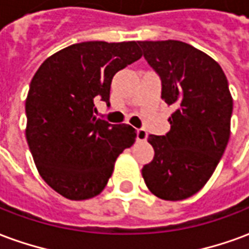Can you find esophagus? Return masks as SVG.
<instances>
[{
    "label": "esophagus",
    "mask_w": 249,
    "mask_h": 249,
    "mask_svg": "<svg viewBox=\"0 0 249 249\" xmlns=\"http://www.w3.org/2000/svg\"><path fill=\"white\" fill-rule=\"evenodd\" d=\"M148 139V133L145 129H137V141H146Z\"/></svg>",
    "instance_id": "esophagus-1"
}]
</instances>
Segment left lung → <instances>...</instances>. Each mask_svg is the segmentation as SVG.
Returning a JSON list of instances; mask_svg holds the SVG:
<instances>
[{
  "instance_id": "1",
  "label": "left lung",
  "mask_w": 249,
  "mask_h": 249,
  "mask_svg": "<svg viewBox=\"0 0 249 249\" xmlns=\"http://www.w3.org/2000/svg\"><path fill=\"white\" fill-rule=\"evenodd\" d=\"M143 58L161 79V97L174 112L165 136L150 134L152 162L143 181L165 200H182L206 185L230 140L232 97L222 67L181 40H140Z\"/></svg>"
}]
</instances>
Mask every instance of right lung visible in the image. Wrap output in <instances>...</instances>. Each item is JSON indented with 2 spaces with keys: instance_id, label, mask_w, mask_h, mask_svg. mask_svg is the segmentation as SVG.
<instances>
[{
  "instance_id": "obj_1",
  "label": "right lung",
  "mask_w": 249,
  "mask_h": 249,
  "mask_svg": "<svg viewBox=\"0 0 249 249\" xmlns=\"http://www.w3.org/2000/svg\"><path fill=\"white\" fill-rule=\"evenodd\" d=\"M142 56L137 42L71 45L40 64L26 99V140L40 177L64 198L83 200L104 190L116 158L136 141V129L95 116L110 106L116 72Z\"/></svg>"
}]
</instances>
